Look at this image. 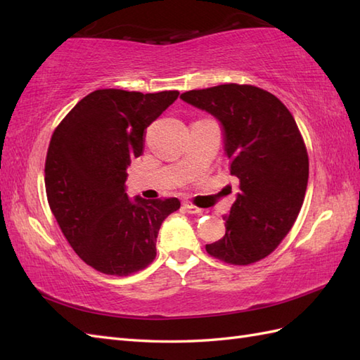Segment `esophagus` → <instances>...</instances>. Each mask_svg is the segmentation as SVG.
Segmentation results:
<instances>
[{"instance_id": "1", "label": "esophagus", "mask_w": 360, "mask_h": 360, "mask_svg": "<svg viewBox=\"0 0 360 360\" xmlns=\"http://www.w3.org/2000/svg\"><path fill=\"white\" fill-rule=\"evenodd\" d=\"M184 207L187 209L188 213H192V215H201V213H202V209L196 207V205H193L192 202H186Z\"/></svg>"}]
</instances>
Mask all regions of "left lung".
I'll return each instance as SVG.
<instances>
[{
  "label": "left lung",
  "instance_id": "obj_1",
  "mask_svg": "<svg viewBox=\"0 0 360 360\" xmlns=\"http://www.w3.org/2000/svg\"><path fill=\"white\" fill-rule=\"evenodd\" d=\"M219 120L231 174L240 193L223 238L205 244L221 262L246 266L277 249L302 209L309 160L292 114L274 94L252 85H218L181 94Z\"/></svg>",
  "mask_w": 360,
  "mask_h": 360
}]
</instances>
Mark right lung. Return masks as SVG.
I'll return each mask as SVG.
<instances>
[{
    "label": "right lung",
    "instance_id": "obj_1",
    "mask_svg": "<svg viewBox=\"0 0 360 360\" xmlns=\"http://www.w3.org/2000/svg\"><path fill=\"white\" fill-rule=\"evenodd\" d=\"M178 96L97 89L51 137L44 165L49 207L75 254L98 272L124 277L145 269L156 257L160 224L181 207L178 198L129 200L125 186L145 129Z\"/></svg>",
    "mask_w": 360,
    "mask_h": 360
}]
</instances>
